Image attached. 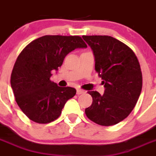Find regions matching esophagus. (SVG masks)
Masks as SVG:
<instances>
[{"label":"esophagus","instance_id":"34e87169","mask_svg":"<svg viewBox=\"0 0 156 156\" xmlns=\"http://www.w3.org/2000/svg\"><path fill=\"white\" fill-rule=\"evenodd\" d=\"M85 90H82V89H79V88H77L76 89V94H84Z\"/></svg>","mask_w":156,"mask_h":156}]
</instances>
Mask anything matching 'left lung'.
<instances>
[{
  "instance_id": "1",
  "label": "left lung",
  "mask_w": 156,
  "mask_h": 156,
  "mask_svg": "<svg viewBox=\"0 0 156 156\" xmlns=\"http://www.w3.org/2000/svg\"><path fill=\"white\" fill-rule=\"evenodd\" d=\"M93 51L95 70L103 80L105 93L91 90L93 101L85 109L88 119L112 126L129 115L142 88V73L134 52L110 36H83Z\"/></svg>"
}]
</instances>
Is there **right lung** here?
<instances>
[{
	"instance_id": "obj_1",
	"label": "right lung",
	"mask_w": 156,
	"mask_h": 156,
	"mask_svg": "<svg viewBox=\"0 0 156 156\" xmlns=\"http://www.w3.org/2000/svg\"><path fill=\"white\" fill-rule=\"evenodd\" d=\"M87 47L79 36L46 35L22 51L12 69L11 86L18 105L29 119L48 123L58 118L76 90L52 82V72L58 69L69 52Z\"/></svg>"
}]
</instances>
